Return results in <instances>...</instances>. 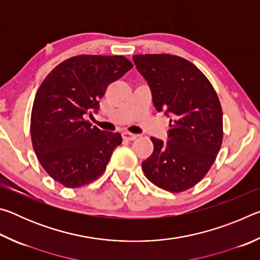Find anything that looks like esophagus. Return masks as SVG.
Segmentation results:
<instances>
[{"mask_svg": "<svg viewBox=\"0 0 260 260\" xmlns=\"http://www.w3.org/2000/svg\"><path fill=\"white\" fill-rule=\"evenodd\" d=\"M121 135H122V139H124L125 141H134L136 138H138V135L136 134L127 133V132H124Z\"/></svg>", "mask_w": 260, "mask_h": 260, "instance_id": "1", "label": "esophagus"}]
</instances>
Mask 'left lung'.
<instances>
[{"label": "left lung", "instance_id": "left-lung-1", "mask_svg": "<svg viewBox=\"0 0 260 260\" xmlns=\"http://www.w3.org/2000/svg\"><path fill=\"white\" fill-rule=\"evenodd\" d=\"M133 60L151 88L157 111L172 116L169 141L151 138L153 151L142 161L144 175L164 190H187L205 177L221 147L218 95L203 72L182 57L146 54Z\"/></svg>", "mask_w": 260, "mask_h": 260}]
</instances>
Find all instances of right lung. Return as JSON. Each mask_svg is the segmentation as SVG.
Here are the masks:
<instances>
[{
	"label": "right lung",
	"instance_id": "right-lung-1",
	"mask_svg": "<svg viewBox=\"0 0 260 260\" xmlns=\"http://www.w3.org/2000/svg\"><path fill=\"white\" fill-rule=\"evenodd\" d=\"M132 68L124 56L79 55L61 61L42 81L30 114V138L55 181L79 188L103 174L121 135L91 126L86 117L98 111L110 83Z\"/></svg>",
	"mask_w": 260,
	"mask_h": 260
}]
</instances>
